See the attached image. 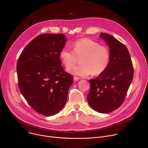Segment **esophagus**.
Segmentation results:
<instances>
[{"mask_svg": "<svg viewBox=\"0 0 148 148\" xmlns=\"http://www.w3.org/2000/svg\"><path fill=\"white\" fill-rule=\"evenodd\" d=\"M73 79H74V81H78L79 78V77H77V76H74Z\"/></svg>", "mask_w": 148, "mask_h": 148, "instance_id": "esophagus-1", "label": "esophagus"}]
</instances>
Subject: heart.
Wrapping results in <instances>:
<instances>
[{"mask_svg":"<svg viewBox=\"0 0 148 148\" xmlns=\"http://www.w3.org/2000/svg\"><path fill=\"white\" fill-rule=\"evenodd\" d=\"M73 51L64 47L60 52V58L70 74L81 77H87L92 74L99 75L108 68L111 60L109 49L101 46L97 41L89 38H82L71 45ZM82 56L80 64L71 66L76 56ZM70 67H69V66Z\"/></svg>","mask_w":148,"mask_h":148,"instance_id":"obj_1","label":"heart"}]
</instances>
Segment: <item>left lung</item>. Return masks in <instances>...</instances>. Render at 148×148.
Instances as JSON below:
<instances>
[{
  "label": "left lung",
  "mask_w": 148,
  "mask_h": 148,
  "mask_svg": "<svg viewBox=\"0 0 148 148\" xmlns=\"http://www.w3.org/2000/svg\"><path fill=\"white\" fill-rule=\"evenodd\" d=\"M99 37L110 47L111 60L107 70L97 78L90 79L88 103L95 111L102 114L118 108L126 95L134 76L129 51L113 36L101 33Z\"/></svg>",
  "instance_id": "left-lung-1"
}]
</instances>
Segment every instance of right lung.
Segmentation results:
<instances>
[{"label": "right lung", "instance_id": "1", "mask_svg": "<svg viewBox=\"0 0 148 148\" xmlns=\"http://www.w3.org/2000/svg\"><path fill=\"white\" fill-rule=\"evenodd\" d=\"M66 41L63 34L38 35L17 60L19 90L33 109L41 115L52 116L64 107L73 83L72 75L64 71L60 59Z\"/></svg>", "mask_w": 148, "mask_h": 148}]
</instances>
